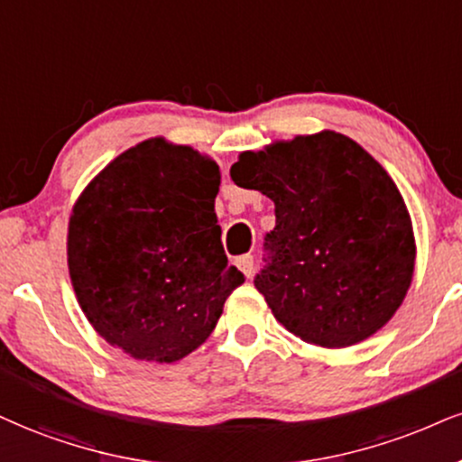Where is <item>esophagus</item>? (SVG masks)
<instances>
[{"mask_svg": "<svg viewBox=\"0 0 462 462\" xmlns=\"http://www.w3.org/2000/svg\"><path fill=\"white\" fill-rule=\"evenodd\" d=\"M236 265L240 267L244 274L250 278V276H253V270H254V257H253V254H242V257L236 259Z\"/></svg>", "mask_w": 462, "mask_h": 462, "instance_id": "34e87169", "label": "esophagus"}]
</instances>
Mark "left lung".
Returning <instances> with one entry per match:
<instances>
[{"mask_svg":"<svg viewBox=\"0 0 462 462\" xmlns=\"http://www.w3.org/2000/svg\"><path fill=\"white\" fill-rule=\"evenodd\" d=\"M231 180L276 205L254 287L289 332L334 349L390 321L411 284L415 242L401 192L366 150L323 130L244 152Z\"/></svg>","mask_w":462,"mask_h":462,"instance_id":"left-lung-1","label":"left lung"}]
</instances>
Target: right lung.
I'll list each match as a JSON object with an SVG mask.
<instances>
[{"label": "right lung", "instance_id": "obj_1", "mask_svg": "<svg viewBox=\"0 0 462 462\" xmlns=\"http://www.w3.org/2000/svg\"><path fill=\"white\" fill-rule=\"evenodd\" d=\"M218 186L214 161L150 139L85 188L68 225V267L106 343L136 360L175 362L212 334L244 282L216 225Z\"/></svg>", "mask_w": 462, "mask_h": 462}]
</instances>
